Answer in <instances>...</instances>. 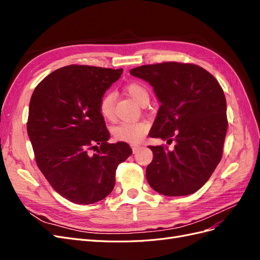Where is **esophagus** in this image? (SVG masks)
Returning <instances> with one entry per match:
<instances>
[{
	"label": "esophagus",
	"instance_id": "34e87169",
	"mask_svg": "<svg viewBox=\"0 0 260 260\" xmlns=\"http://www.w3.org/2000/svg\"><path fill=\"white\" fill-rule=\"evenodd\" d=\"M131 147H132V151H133V153H137L139 149L141 148V146L140 145H137V144H133V145H131Z\"/></svg>",
	"mask_w": 260,
	"mask_h": 260
}]
</instances>
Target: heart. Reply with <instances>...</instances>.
I'll use <instances>...</instances> for the list:
<instances>
[{
  "instance_id": "b5f03b06",
  "label": "heart",
  "mask_w": 260,
  "mask_h": 260,
  "mask_svg": "<svg viewBox=\"0 0 260 260\" xmlns=\"http://www.w3.org/2000/svg\"><path fill=\"white\" fill-rule=\"evenodd\" d=\"M128 95L140 104L144 99L148 98V92L143 84L131 82L124 89ZM115 93L106 92L100 101V113L107 120H114L115 118ZM149 124L146 121H124L113 129V135L116 140L124 141L129 143H138L142 141L148 130Z\"/></svg>"
}]
</instances>
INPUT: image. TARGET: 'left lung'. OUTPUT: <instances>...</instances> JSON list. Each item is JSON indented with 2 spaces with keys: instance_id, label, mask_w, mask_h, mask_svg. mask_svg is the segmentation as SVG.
I'll return each instance as SVG.
<instances>
[{
  "instance_id": "left-lung-1",
  "label": "left lung",
  "mask_w": 260,
  "mask_h": 260,
  "mask_svg": "<svg viewBox=\"0 0 260 260\" xmlns=\"http://www.w3.org/2000/svg\"><path fill=\"white\" fill-rule=\"evenodd\" d=\"M154 88L160 107L151 138L176 141L174 151L149 146L154 154L146 167L148 184L167 196L193 194L221 160L226 135V102L216 78L194 64L177 61L130 70Z\"/></svg>"
}]
</instances>
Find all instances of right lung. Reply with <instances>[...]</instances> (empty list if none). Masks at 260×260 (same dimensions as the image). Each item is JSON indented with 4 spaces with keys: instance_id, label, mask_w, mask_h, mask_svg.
I'll return each instance as SVG.
<instances>
[{
    "instance_id": "1",
    "label": "right lung",
    "mask_w": 260,
    "mask_h": 260,
    "mask_svg": "<svg viewBox=\"0 0 260 260\" xmlns=\"http://www.w3.org/2000/svg\"><path fill=\"white\" fill-rule=\"evenodd\" d=\"M123 69L70 65L37 85L29 104L27 131L39 169L62 198L76 204L105 199L115 186L118 165L129 144H109L100 101ZM100 147L98 148L97 145ZM97 148L96 153H91Z\"/></svg>"
}]
</instances>
